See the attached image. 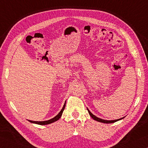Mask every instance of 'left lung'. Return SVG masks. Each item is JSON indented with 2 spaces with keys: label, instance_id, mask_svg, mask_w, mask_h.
Returning a JSON list of instances; mask_svg holds the SVG:
<instances>
[{
  "label": "left lung",
  "instance_id": "obj_1",
  "mask_svg": "<svg viewBox=\"0 0 148 148\" xmlns=\"http://www.w3.org/2000/svg\"><path fill=\"white\" fill-rule=\"evenodd\" d=\"M87 111H88V112H89V115H90V116H91V117H92V119H93L94 120H95V121H97L101 122V123H115V122H116L117 121H119V120H121L122 119L125 118V117H121V118H120V119H115V120H105V119H102L99 118V117H98L95 116V115L92 114L91 112L89 111L88 108H87Z\"/></svg>",
  "mask_w": 148,
  "mask_h": 148
}]
</instances>
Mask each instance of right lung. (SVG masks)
<instances>
[{
  "label": "right lung",
  "instance_id": "obj_1",
  "mask_svg": "<svg viewBox=\"0 0 148 148\" xmlns=\"http://www.w3.org/2000/svg\"><path fill=\"white\" fill-rule=\"evenodd\" d=\"M65 105H66V101H65L64 104V106H63V107H62V108L61 109V111H60L59 113L57 114L56 117H54L53 118H52L51 119L47 120V121H31V120H28V121H30L31 123H32L38 124V125H48V124H50V123H53L55 121H57V120H59L60 119V117H61L62 114V112H63L64 110Z\"/></svg>",
  "mask_w": 148,
  "mask_h": 148
}]
</instances>
